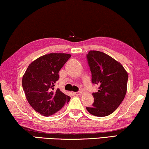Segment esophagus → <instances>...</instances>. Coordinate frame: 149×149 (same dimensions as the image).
Listing matches in <instances>:
<instances>
[{
    "mask_svg": "<svg viewBox=\"0 0 149 149\" xmlns=\"http://www.w3.org/2000/svg\"><path fill=\"white\" fill-rule=\"evenodd\" d=\"M74 95H82V92L81 91H79V92H75Z\"/></svg>",
    "mask_w": 149,
    "mask_h": 149,
    "instance_id": "obj_1",
    "label": "esophagus"
}]
</instances>
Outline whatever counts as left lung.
Wrapping results in <instances>:
<instances>
[{
  "mask_svg": "<svg viewBox=\"0 0 149 149\" xmlns=\"http://www.w3.org/2000/svg\"><path fill=\"white\" fill-rule=\"evenodd\" d=\"M92 83L99 85L93 93V107L86 109L95 116H107L114 112L123 101L127 92L128 74L120 62L98 50H90L87 55Z\"/></svg>",
  "mask_w": 149,
  "mask_h": 149,
  "instance_id": "left-lung-1",
  "label": "left lung"
}]
</instances>
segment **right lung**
I'll use <instances>...</instances> for the list:
<instances>
[{
  "label": "right lung",
  "instance_id": "1",
  "mask_svg": "<svg viewBox=\"0 0 149 149\" xmlns=\"http://www.w3.org/2000/svg\"><path fill=\"white\" fill-rule=\"evenodd\" d=\"M71 54L50 53L40 56L27 67L22 77V87L29 104L44 116L58 113L70 97L59 89L54 90L58 72Z\"/></svg>",
  "mask_w": 149,
  "mask_h": 149
}]
</instances>
